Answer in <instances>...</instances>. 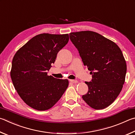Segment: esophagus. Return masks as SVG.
Returning <instances> with one entry per match:
<instances>
[{
    "mask_svg": "<svg viewBox=\"0 0 135 135\" xmlns=\"http://www.w3.org/2000/svg\"><path fill=\"white\" fill-rule=\"evenodd\" d=\"M71 83H73V84H76L78 81H76V80H72V79H70L69 81Z\"/></svg>",
    "mask_w": 135,
    "mask_h": 135,
    "instance_id": "34e87169",
    "label": "esophagus"
}]
</instances>
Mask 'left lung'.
I'll return each mask as SVG.
<instances>
[{"instance_id":"obj_1","label":"left lung","mask_w":135,"mask_h":135,"mask_svg":"<svg viewBox=\"0 0 135 135\" xmlns=\"http://www.w3.org/2000/svg\"><path fill=\"white\" fill-rule=\"evenodd\" d=\"M69 37L92 75L91 81L85 82L88 91L82 98L94 109L107 107L125 81L127 66L122 51L115 42L95 32H71Z\"/></svg>"}]
</instances>
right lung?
I'll use <instances>...</instances> for the list:
<instances>
[{"mask_svg":"<svg viewBox=\"0 0 135 135\" xmlns=\"http://www.w3.org/2000/svg\"><path fill=\"white\" fill-rule=\"evenodd\" d=\"M69 35L41 34L20 49L12 62L11 77L22 100L34 109L51 108L67 89L68 79L47 75L57 54L69 41Z\"/></svg>","mask_w":135,"mask_h":135,"instance_id":"add662e5","label":"right lung"}]
</instances>
